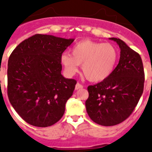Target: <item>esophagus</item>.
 Here are the masks:
<instances>
[{
	"label": "esophagus",
	"instance_id": "esophagus-1",
	"mask_svg": "<svg viewBox=\"0 0 152 152\" xmlns=\"http://www.w3.org/2000/svg\"><path fill=\"white\" fill-rule=\"evenodd\" d=\"M83 88V85H81L80 83H76V86H75V89H76V90H79V89Z\"/></svg>",
	"mask_w": 152,
	"mask_h": 152
}]
</instances>
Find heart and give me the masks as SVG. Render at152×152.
<instances>
[{"mask_svg":"<svg viewBox=\"0 0 152 152\" xmlns=\"http://www.w3.org/2000/svg\"><path fill=\"white\" fill-rule=\"evenodd\" d=\"M71 55L63 53L61 63L68 76H73L82 64L83 74L91 82H100L108 77L118 60V52L112 44L84 39L71 48Z\"/></svg>","mask_w":152,"mask_h":152,"instance_id":"obj_1","label":"heart"}]
</instances>
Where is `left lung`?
I'll use <instances>...</instances> for the list:
<instances>
[{"mask_svg": "<svg viewBox=\"0 0 152 152\" xmlns=\"http://www.w3.org/2000/svg\"><path fill=\"white\" fill-rule=\"evenodd\" d=\"M121 49L118 64L108 77L88 87L86 111L94 122L113 126L124 121L137 106L144 88L141 57L123 40L110 38Z\"/></svg>", "mask_w": 152, "mask_h": 152, "instance_id": "8db88e82", "label": "left lung"}]
</instances>
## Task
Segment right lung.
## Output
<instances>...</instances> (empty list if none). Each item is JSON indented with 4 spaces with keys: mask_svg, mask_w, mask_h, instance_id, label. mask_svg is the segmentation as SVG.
<instances>
[{
    "mask_svg": "<svg viewBox=\"0 0 152 152\" xmlns=\"http://www.w3.org/2000/svg\"><path fill=\"white\" fill-rule=\"evenodd\" d=\"M74 41L35 34L22 41L8 61L7 94L23 120L46 127L60 120L76 81L61 75V55Z\"/></svg>",
    "mask_w": 152,
    "mask_h": 152,
    "instance_id": "1",
    "label": "right lung"
}]
</instances>
